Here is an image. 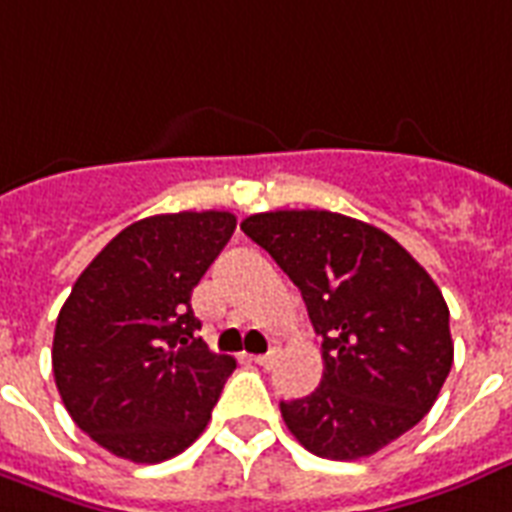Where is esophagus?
I'll return each instance as SVG.
<instances>
[{
    "label": "esophagus",
    "mask_w": 512,
    "mask_h": 512,
    "mask_svg": "<svg viewBox=\"0 0 512 512\" xmlns=\"http://www.w3.org/2000/svg\"><path fill=\"white\" fill-rule=\"evenodd\" d=\"M275 360H277V350H269L267 355H256V358H253V363H259L261 368H272L275 366Z\"/></svg>",
    "instance_id": "1"
}]
</instances>
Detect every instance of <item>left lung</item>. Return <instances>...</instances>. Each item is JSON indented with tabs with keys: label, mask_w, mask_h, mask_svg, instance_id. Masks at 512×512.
I'll return each mask as SVG.
<instances>
[{
	"label": "left lung",
	"mask_w": 512,
	"mask_h": 512,
	"mask_svg": "<svg viewBox=\"0 0 512 512\" xmlns=\"http://www.w3.org/2000/svg\"><path fill=\"white\" fill-rule=\"evenodd\" d=\"M240 229L291 277L323 336L320 387L280 403L293 438L318 457L360 459L408 433L454 363L449 307L425 267L342 213H253Z\"/></svg>",
	"instance_id": "8db88e82"
}]
</instances>
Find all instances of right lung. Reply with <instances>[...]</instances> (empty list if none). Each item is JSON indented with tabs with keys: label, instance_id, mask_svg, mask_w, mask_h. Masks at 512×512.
<instances>
[{
	"label": "right lung",
	"instance_id": "right-lung-1",
	"mask_svg": "<svg viewBox=\"0 0 512 512\" xmlns=\"http://www.w3.org/2000/svg\"><path fill=\"white\" fill-rule=\"evenodd\" d=\"M235 227L227 211L136 221L87 264L63 301L55 384L79 430L114 457L165 462L208 425L235 358L197 336L192 291Z\"/></svg>",
	"mask_w": 512,
	"mask_h": 512
}]
</instances>
